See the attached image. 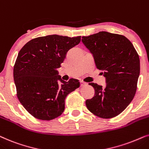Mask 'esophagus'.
I'll return each mask as SVG.
<instances>
[{"instance_id":"obj_1","label":"esophagus","mask_w":149,"mask_h":149,"mask_svg":"<svg viewBox=\"0 0 149 149\" xmlns=\"http://www.w3.org/2000/svg\"><path fill=\"white\" fill-rule=\"evenodd\" d=\"M87 84L86 82H83V81H80V87H84L85 86H86Z\"/></svg>"}]
</instances>
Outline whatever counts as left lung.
Here are the masks:
<instances>
[{
	"label": "left lung",
	"mask_w": 149,
	"mask_h": 149,
	"mask_svg": "<svg viewBox=\"0 0 149 149\" xmlns=\"http://www.w3.org/2000/svg\"><path fill=\"white\" fill-rule=\"evenodd\" d=\"M82 41L93 54L97 68L104 71L106 81L104 87L89 83L95 89V95L86 101V106L99 117H115L129 106L136 94L139 56L132 42L121 35L102 31L82 37Z\"/></svg>",
	"instance_id": "8db88e82"
}]
</instances>
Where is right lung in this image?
<instances>
[{"label":"right lung","instance_id":"add662e5","mask_svg":"<svg viewBox=\"0 0 149 149\" xmlns=\"http://www.w3.org/2000/svg\"><path fill=\"white\" fill-rule=\"evenodd\" d=\"M80 41L81 36L47 35L31 39L19 50L13 67L17 97L35 118L50 120L61 116L67 95L80 86L77 79L63 80L57 69Z\"/></svg>","mask_w":149,"mask_h":149}]
</instances>
